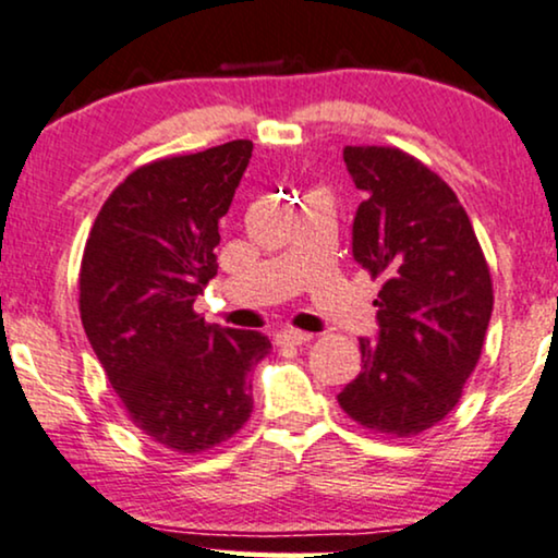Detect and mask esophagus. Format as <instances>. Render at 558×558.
Masks as SVG:
<instances>
[{"label": "esophagus", "instance_id": "esophagus-1", "mask_svg": "<svg viewBox=\"0 0 558 558\" xmlns=\"http://www.w3.org/2000/svg\"><path fill=\"white\" fill-rule=\"evenodd\" d=\"M311 339L313 333L294 331V328H284V331L277 333V343H281V347H302V343H307Z\"/></svg>", "mask_w": 558, "mask_h": 558}]
</instances>
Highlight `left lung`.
<instances>
[{"mask_svg":"<svg viewBox=\"0 0 558 558\" xmlns=\"http://www.w3.org/2000/svg\"><path fill=\"white\" fill-rule=\"evenodd\" d=\"M364 191L352 256L383 279L377 339L362 336V373L339 393L354 422L409 437L450 414L476 367L492 318V277L458 196L416 157L343 149Z\"/></svg>","mask_w":558,"mask_h":558,"instance_id":"obj_1","label":"left lung"}]
</instances>
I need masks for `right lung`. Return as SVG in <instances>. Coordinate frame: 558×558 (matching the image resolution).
Segmentation results:
<instances>
[{"mask_svg":"<svg viewBox=\"0 0 558 558\" xmlns=\"http://www.w3.org/2000/svg\"><path fill=\"white\" fill-rule=\"evenodd\" d=\"M251 153L235 140L134 170L102 204L82 256L89 347L129 418L178 452L235 435L253 411V367L271 352L268 336L194 313Z\"/></svg>","mask_w":558,"mask_h":558,"instance_id":"1","label":"right lung"}]
</instances>
